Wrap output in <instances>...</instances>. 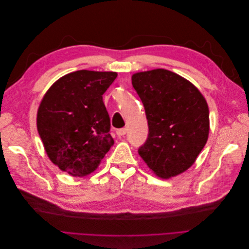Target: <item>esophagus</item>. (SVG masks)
<instances>
[{
  "mask_svg": "<svg viewBox=\"0 0 249 249\" xmlns=\"http://www.w3.org/2000/svg\"><path fill=\"white\" fill-rule=\"evenodd\" d=\"M125 133H126V129H125V127H123V129H118V130L116 131V134L118 135L119 137H120V136H124V135H125Z\"/></svg>",
  "mask_w": 249,
  "mask_h": 249,
  "instance_id": "34e87169",
  "label": "esophagus"
}]
</instances>
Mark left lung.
<instances>
[{"instance_id":"8db88e82","label":"left lung","mask_w":249,"mask_h":249,"mask_svg":"<svg viewBox=\"0 0 249 249\" xmlns=\"http://www.w3.org/2000/svg\"><path fill=\"white\" fill-rule=\"evenodd\" d=\"M132 84L144 106L148 136L138 149L158 177L169 178L191 167L206 145L208 104L191 82L167 70L141 71Z\"/></svg>"}]
</instances>
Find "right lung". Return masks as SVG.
Listing matches in <instances>:
<instances>
[{
  "label": "right lung",
  "instance_id": "add662e5",
  "mask_svg": "<svg viewBox=\"0 0 249 249\" xmlns=\"http://www.w3.org/2000/svg\"><path fill=\"white\" fill-rule=\"evenodd\" d=\"M117 77L113 71L67 73L44 94L37 112V130L50 160L73 177L99 166L114 140L103 94Z\"/></svg>",
  "mask_w": 249,
  "mask_h": 249
}]
</instances>
